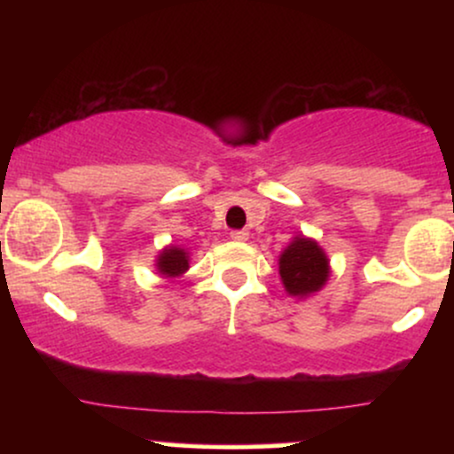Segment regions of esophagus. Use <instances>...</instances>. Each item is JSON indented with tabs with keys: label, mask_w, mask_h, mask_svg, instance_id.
Wrapping results in <instances>:
<instances>
[{
	"label": "esophagus",
	"mask_w": 454,
	"mask_h": 454,
	"mask_svg": "<svg viewBox=\"0 0 454 454\" xmlns=\"http://www.w3.org/2000/svg\"><path fill=\"white\" fill-rule=\"evenodd\" d=\"M231 239H232V241H247L249 232L247 231H232Z\"/></svg>",
	"instance_id": "1"
}]
</instances>
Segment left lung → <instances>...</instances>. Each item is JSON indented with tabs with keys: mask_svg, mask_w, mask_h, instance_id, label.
<instances>
[{
	"mask_svg": "<svg viewBox=\"0 0 454 454\" xmlns=\"http://www.w3.org/2000/svg\"><path fill=\"white\" fill-rule=\"evenodd\" d=\"M279 275L286 290L293 296H307L325 286L328 260L320 245L311 239L296 237L279 258Z\"/></svg>",
	"mask_w": 454,
	"mask_h": 454,
	"instance_id": "8db88e82",
	"label": "left lung"
}]
</instances>
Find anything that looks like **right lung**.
<instances>
[{
	"instance_id": "obj_1",
	"label": "right lung",
	"mask_w": 454,
	"mask_h": 454,
	"mask_svg": "<svg viewBox=\"0 0 454 454\" xmlns=\"http://www.w3.org/2000/svg\"><path fill=\"white\" fill-rule=\"evenodd\" d=\"M187 267H190V264H187V254L185 249L181 247L164 249L158 258L160 273L166 275V278H179L181 273H185Z\"/></svg>"
}]
</instances>
